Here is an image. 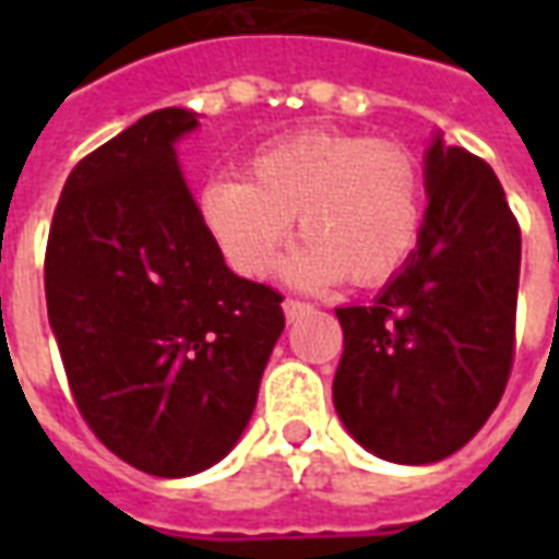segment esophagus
<instances>
[{"label": "esophagus", "mask_w": 559, "mask_h": 559, "mask_svg": "<svg viewBox=\"0 0 559 559\" xmlns=\"http://www.w3.org/2000/svg\"><path fill=\"white\" fill-rule=\"evenodd\" d=\"M311 311V302H305V299H293V296H287L284 299V314H287V320H296V317H302Z\"/></svg>", "instance_id": "34e87169"}]
</instances>
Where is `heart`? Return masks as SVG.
Listing matches in <instances>:
<instances>
[{
	"label": "heart",
	"instance_id": "1",
	"mask_svg": "<svg viewBox=\"0 0 559 559\" xmlns=\"http://www.w3.org/2000/svg\"><path fill=\"white\" fill-rule=\"evenodd\" d=\"M419 158L399 140L302 131L269 143L245 176H218L200 191V218L227 266L266 275L290 239L293 215L305 236L287 263L299 284L356 287L392 278L419 245Z\"/></svg>",
	"mask_w": 559,
	"mask_h": 559
}]
</instances>
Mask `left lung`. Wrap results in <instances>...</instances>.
Returning <instances> with one entry per match:
<instances>
[{
    "instance_id": "8db88e82",
    "label": "left lung",
    "mask_w": 559,
    "mask_h": 559,
    "mask_svg": "<svg viewBox=\"0 0 559 559\" xmlns=\"http://www.w3.org/2000/svg\"><path fill=\"white\" fill-rule=\"evenodd\" d=\"M419 245L344 329L332 399L359 443L399 464L452 455L503 399L515 359L521 227L493 170L433 140Z\"/></svg>"
}]
</instances>
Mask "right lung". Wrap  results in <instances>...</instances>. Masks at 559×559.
<instances>
[{
    "instance_id": "add662e5",
    "label": "right lung",
    "mask_w": 559,
    "mask_h": 559,
    "mask_svg": "<svg viewBox=\"0 0 559 559\" xmlns=\"http://www.w3.org/2000/svg\"><path fill=\"white\" fill-rule=\"evenodd\" d=\"M167 107L78 160L44 254L47 317L92 433L152 476L212 467L242 437L284 296L233 275L188 194Z\"/></svg>"
}]
</instances>
